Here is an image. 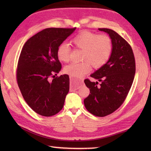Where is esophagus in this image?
<instances>
[{
    "label": "esophagus",
    "instance_id": "1",
    "mask_svg": "<svg viewBox=\"0 0 151 151\" xmlns=\"http://www.w3.org/2000/svg\"><path fill=\"white\" fill-rule=\"evenodd\" d=\"M70 91H74L76 90V89H79L82 83V81L81 80L71 77V76H70Z\"/></svg>",
    "mask_w": 151,
    "mask_h": 151
}]
</instances>
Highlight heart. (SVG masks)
Segmentation results:
<instances>
[{"instance_id": "heart-1", "label": "heart", "mask_w": 151, "mask_h": 151, "mask_svg": "<svg viewBox=\"0 0 151 151\" xmlns=\"http://www.w3.org/2000/svg\"><path fill=\"white\" fill-rule=\"evenodd\" d=\"M72 42L76 48L84 50L82 62H72L64 67V72L73 78L82 77L91 70V64L100 68L110 59L113 50V43L108 34H99L84 31L73 38ZM57 56L62 62L70 59V48L67 43H61L58 47Z\"/></svg>"}]
</instances>
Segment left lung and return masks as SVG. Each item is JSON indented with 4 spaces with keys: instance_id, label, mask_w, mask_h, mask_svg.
<instances>
[{
    "instance_id": "8db88e82",
    "label": "left lung",
    "mask_w": 151,
    "mask_h": 151,
    "mask_svg": "<svg viewBox=\"0 0 151 151\" xmlns=\"http://www.w3.org/2000/svg\"><path fill=\"white\" fill-rule=\"evenodd\" d=\"M109 34L113 43L107 63L90 75L101 82L84 80L90 93L84 101L87 110L97 117L113 113L123 104L132 85L136 62L132 47L124 38L108 28H99Z\"/></svg>"
}]
</instances>
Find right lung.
Here are the masks:
<instances>
[{"instance_id":"obj_1","label":"right lung","mask_w":151,"mask_h":151,"mask_svg":"<svg viewBox=\"0 0 151 151\" xmlns=\"http://www.w3.org/2000/svg\"><path fill=\"white\" fill-rule=\"evenodd\" d=\"M75 29L45 28L27 40L21 50L16 70L17 84L28 105L42 116H52L63 108L69 77L55 76L62 68L57 49Z\"/></svg>"}]
</instances>
